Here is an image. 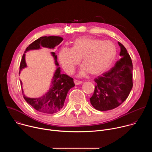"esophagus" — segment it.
I'll return each mask as SVG.
<instances>
[{
	"label": "esophagus",
	"instance_id": "esophagus-1",
	"mask_svg": "<svg viewBox=\"0 0 152 152\" xmlns=\"http://www.w3.org/2000/svg\"><path fill=\"white\" fill-rule=\"evenodd\" d=\"M74 82H75V84L76 85H79V84H81L82 83V81H80V80H74Z\"/></svg>",
	"mask_w": 152,
	"mask_h": 152
}]
</instances>
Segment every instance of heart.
<instances>
[{"label":"heart","instance_id":"heart-1","mask_svg":"<svg viewBox=\"0 0 152 152\" xmlns=\"http://www.w3.org/2000/svg\"><path fill=\"white\" fill-rule=\"evenodd\" d=\"M116 54V48L110 41L82 37L75 40L72 49L62 48L59 58L63 69L69 74L73 73L82 59L83 66L79 76H85L89 72L98 75L111 66Z\"/></svg>","mask_w":152,"mask_h":152}]
</instances>
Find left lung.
<instances>
[{"mask_svg":"<svg viewBox=\"0 0 152 152\" xmlns=\"http://www.w3.org/2000/svg\"><path fill=\"white\" fill-rule=\"evenodd\" d=\"M121 58L115 66L94 79L96 84L92 97V106L100 111L111 110L120 106L128 97L132 86L133 65L125 47L118 42Z\"/></svg>","mask_w":152,"mask_h":152,"instance_id":"obj_1","label":"left lung"}]
</instances>
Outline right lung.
<instances>
[{"label": "right lung", "mask_w": 152, "mask_h": 152, "mask_svg": "<svg viewBox=\"0 0 152 152\" xmlns=\"http://www.w3.org/2000/svg\"><path fill=\"white\" fill-rule=\"evenodd\" d=\"M62 40V38L57 36L41 37L29 45L25 52L29 50L39 49L42 47L53 49L58 46ZM52 55L55 58L56 65L59 66L55 53L52 52ZM25 58V54L24 53L20 64L19 74L21 69L26 67ZM20 83L21 85L22 84L21 80ZM74 86L73 79L67 75L61 74L60 68L58 67L54 74L50 88L45 95L39 98L32 99L25 96L23 89L22 93L25 100L37 111L46 114H54L62 109L69 91Z\"/></svg>", "instance_id": "obj_1"}]
</instances>
